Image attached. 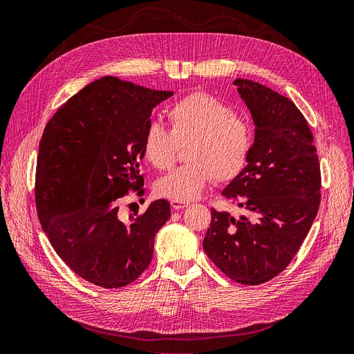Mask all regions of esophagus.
I'll use <instances>...</instances> for the list:
<instances>
[{
	"instance_id": "1",
	"label": "esophagus",
	"mask_w": 354,
	"mask_h": 354,
	"mask_svg": "<svg viewBox=\"0 0 354 354\" xmlns=\"http://www.w3.org/2000/svg\"><path fill=\"white\" fill-rule=\"evenodd\" d=\"M189 205V202H183V201H171V207L176 210H180L183 207H186Z\"/></svg>"
}]
</instances>
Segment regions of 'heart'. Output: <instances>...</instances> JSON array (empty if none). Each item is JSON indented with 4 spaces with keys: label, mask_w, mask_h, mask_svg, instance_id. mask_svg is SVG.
Instances as JSON below:
<instances>
[{
    "label": "heart",
    "mask_w": 354,
    "mask_h": 354,
    "mask_svg": "<svg viewBox=\"0 0 354 354\" xmlns=\"http://www.w3.org/2000/svg\"><path fill=\"white\" fill-rule=\"evenodd\" d=\"M171 132L160 122H151L144 132L142 151L155 168L173 164L176 140H187V162L171 169L155 183V193L171 201H190L212 178L226 183L247 167L254 135L248 122L235 110L207 93H192L167 110Z\"/></svg>",
    "instance_id": "heart-1"
}]
</instances>
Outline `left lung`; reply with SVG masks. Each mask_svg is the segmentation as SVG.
Returning <instances> with one entry per match:
<instances>
[{
    "label": "left lung",
    "mask_w": 354,
    "mask_h": 354,
    "mask_svg": "<svg viewBox=\"0 0 354 354\" xmlns=\"http://www.w3.org/2000/svg\"><path fill=\"white\" fill-rule=\"evenodd\" d=\"M234 86L256 124L244 171L222 192L250 215L212 209L203 239L207 257L241 285H261L288 267L313 225L321 202L314 136L299 109L251 80Z\"/></svg>",
    "instance_id": "obj_1"
}]
</instances>
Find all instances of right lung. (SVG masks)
Wrapping results in <instances>:
<instances>
[{"label":"right lung","mask_w":354,"mask_h":354,"mask_svg":"<svg viewBox=\"0 0 354 354\" xmlns=\"http://www.w3.org/2000/svg\"><path fill=\"white\" fill-rule=\"evenodd\" d=\"M173 94L102 77L62 104L41 135L35 186L40 225L64 263L93 285L123 288L152 260L169 203L152 202L131 223L118 218V205L131 190L144 194V132L152 109Z\"/></svg>","instance_id":"obj_1"}]
</instances>
